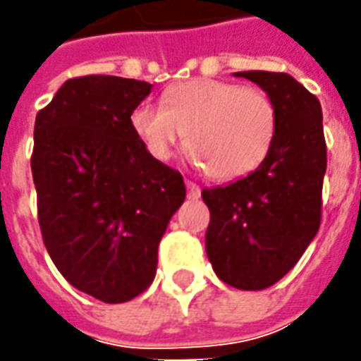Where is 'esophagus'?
<instances>
[{
  "label": "esophagus",
  "mask_w": 361,
  "mask_h": 361,
  "mask_svg": "<svg viewBox=\"0 0 361 361\" xmlns=\"http://www.w3.org/2000/svg\"><path fill=\"white\" fill-rule=\"evenodd\" d=\"M185 185H188V197L189 199H199L201 197V189H199V185L197 183H193V181H185Z\"/></svg>",
  "instance_id": "1"
}]
</instances>
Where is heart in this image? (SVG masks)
Returning a JSON list of instances; mask_svg holds the SVG:
<instances>
[{
	"instance_id": "1",
	"label": "heart",
	"mask_w": 361,
	"mask_h": 361,
	"mask_svg": "<svg viewBox=\"0 0 361 361\" xmlns=\"http://www.w3.org/2000/svg\"><path fill=\"white\" fill-rule=\"evenodd\" d=\"M131 131L154 160H168L185 137L193 164L220 181L255 172L271 152L276 108L263 90L216 79L178 82L162 106L142 102L129 114Z\"/></svg>"
}]
</instances>
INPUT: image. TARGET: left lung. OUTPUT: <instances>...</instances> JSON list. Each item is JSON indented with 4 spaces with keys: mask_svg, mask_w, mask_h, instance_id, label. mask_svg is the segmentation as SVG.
<instances>
[{
    "mask_svg": "<svg viewBox=\"0 0 361 361\" xmlns=\"http://www.w3.org/2000/svg\"><path fill=\"white\" fill-rule=\"evenodd\" d=\"M234 77L265 90L276 108V135L255 172L201 191L211 211L204 247L222 282L238 290H263L300 261L321 224L323 111L292 75L238 71Z\"/></svg>",
    "mask_w": 361,
    "mask_h": 361,
    "instance_id": "8db88e82",
    "label": "left lung"
}]
</instances>
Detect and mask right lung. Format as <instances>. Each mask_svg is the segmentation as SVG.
Returning a JSON list of instances; mask_svg holds the SVG:
<instances>
[{"label":"right lung","mask_w":361,"mask_h":361,"mask_svg":"<svg viewBox=\"0 0 361 361\" xmlns=\"http://www.w3.org/2000/svg\"><path fill=\"white\" fill-rule=\"evenodd\" d=\"M150 90L111 75L69 79L36 116L30 166L44 245L71 286L104 303L152 284L158 243L185 201L181 173L129 126Z\"/></svg>","instance_id":"right-lung-1"}]
</instances>
